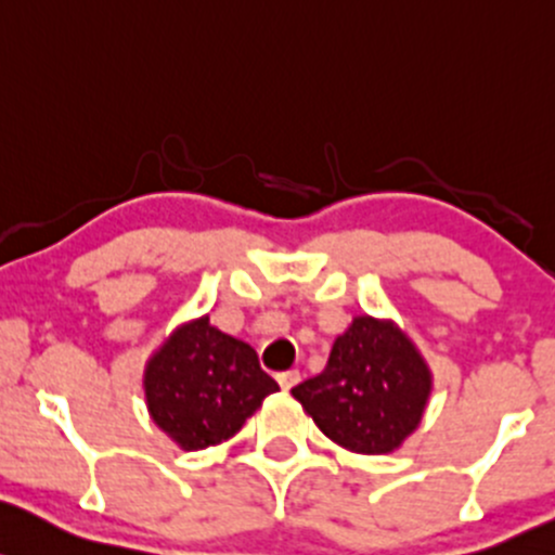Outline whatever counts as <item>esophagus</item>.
<instances>
[{
    "label": "esophagus",
    "instance_id": "34e87169",
    "mask_svg": "<svg viewBox=\"0 0 555 555\" xmlns=\"http://www.w3.org/2000/svg\"><path fill=\"white\" fill-rule=\"evenodd\" d=\"M276 380H279V385H282L284 390H289V388H293V385L300 383V372H297V370L279 372V375H276Z\"/></svg>",
    "mask_w": 555,
    "mask_h": 555
}]
</instances>
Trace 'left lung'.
<instances>
[{
  "label": "left lung",
  "mask_w": 555,
  "mask_h": 555,
  "mask_svg": "<svg viewBox=\"0 0 555 555\" xmlns=\"http://www.w3.org/2000/svg\"><path fill=\"white\" fill-rule=\"evenodd\" d=\"M430 388L428 364L399 326L356 317L332 346L324 372L295 385L293 396L335 444L388 454L420 425Z\"/></svg>",
  "instance_id": "obj_1"
}]
</instances>
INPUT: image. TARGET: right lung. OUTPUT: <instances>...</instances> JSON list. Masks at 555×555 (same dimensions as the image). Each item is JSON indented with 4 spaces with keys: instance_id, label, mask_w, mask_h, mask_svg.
<instances>
[{
    "instance_id": "obj_1",
    "label": "right lung",
    "mask_w": 555,
    "mask_h": 555,
    "mask_svg": "<svg viewBox=\"0 0 555 555\" xmlns=\"http://www.w3.org/2000/svg\"><path fill=\"white\" fill-rule=\"evenodd\" d=\"M151 420L185 452L231 439L244 420L276 393L253 346L209 324V317L178 326L143 372Z\"/></svg>"
}]
</instances>
